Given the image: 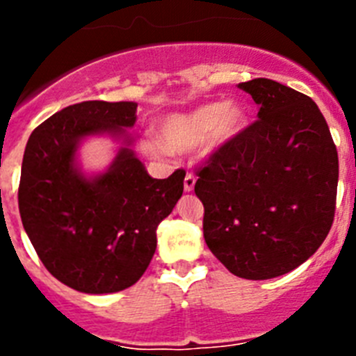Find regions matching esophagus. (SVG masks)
<instances>
[{
    "label": "esophagus",
    "mask_w": 356,
    "mask_h": 356,
    "mask_svg": "<svg viewBox=\"0 0 356 356\" xmlns=\"http://www.w3.org/2000/svg\"><path fill=\"white\" fill-rule=\"evenodd\" d=\"M194 185H196V176H194L193 172H187V175H185V180H184L185 193H191V191H194Z\"/></svg>",
    "instance_id": "esophagus-1"
}]
</instances>
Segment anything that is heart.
Segmentation results:
<instances>
[{
  "label": "heart",
  "mask_w": 356,
  "mask_h": 356,
  "mask_svg": "<svg viewBox=\"0 0 356 356\" xmlns=\"http://www.w3.org/2000/svg\"><path fill=\"white\" fill-rule=\"evenodd\" d=\"M246 110L238 102L205 103L187 112L163 115L159 121V137L146 135L140 146L151 159H168L172 151L203 147L209 153L221 149L244 130Z\"/></svg>",
  "instance_id": "obj_1"
}]
</instances>
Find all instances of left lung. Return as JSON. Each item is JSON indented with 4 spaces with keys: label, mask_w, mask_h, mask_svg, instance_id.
I'll return each mask as SVG.
<instances>
[{
    "label": "left lung",
    "mask_w": 356,
    "mask_h": 356,
    "mask_svg": "<svg viewBox=\"0 0 356 356\" xmlns=\"http://www.w3.org/2000/svg\"><path fill=\"white\" fill-rule=\"evenodd\" d=\"M259 121L197 171L203 235L238 278L269 280L308 260L335 213L339 156L316 103L267 78L238 83Z\"/></svg>",
    "instance_id": "1"
}]
</instances>
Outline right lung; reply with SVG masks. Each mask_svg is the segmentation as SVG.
<instances>
[{
  "instance_id": "obj_1",
  "label": "right lung",
  "mask_w": 356,
  "mask_h": 356,
  "mask_svg": "<svg viewBox=\"0 0 356 356\" xmlns=\"http://www.w3.org/2000/svg\"><path fill=\"white\" fill-rule=\"evenodd\" d=\"M134 102H81L31 131L21 168L19 213L44 267L67 287L110 294L131 287L156 250V226L184 194L185 171L156 180L131 149ZM121 142L102 173L85 175L77 149L89 136Z\"/></svg>"
}]
</instances>
